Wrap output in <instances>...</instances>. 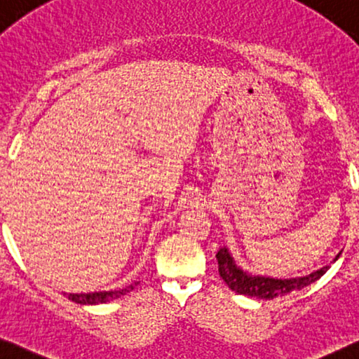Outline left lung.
<instances>
[{"instance_id":"obj_1","label":"left lung","mask_w":359,"mask_h":359,"mask_svg":"<svg viewBox=\"0 0 359 359\" xmlns=\"http://www.w3.org/2000/svg\"><path fill=\"white\" fill-rule=\"evenodd\" d=\"M340 251L332 262L340 257ZM219 264V275L222 280L226 283L231 291L238 294L249 295V297H257L264 300H271L276 297H284V295L300 291L306 286H310L315 281L320 280V278L326 273L331 265L321 266L320 270L311 271L310 275L299 276V278H289V280H278V278H270V276H260V275H251V273L244 271L241 266L236 265L235 259L231 257V254L225 246L219 249V252L215 254Z\"/></svg>"}]
</instances>
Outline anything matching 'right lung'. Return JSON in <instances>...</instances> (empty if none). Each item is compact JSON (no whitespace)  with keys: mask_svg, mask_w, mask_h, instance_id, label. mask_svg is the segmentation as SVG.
I'll return each mask as SVG.
<instances>
[{"mask_svg":"<svg viewBox=\"0 0 359 359\" xmlns=\"http://www.w3.org/2000/svg\"><path fill=\"white\" fill-rule=\"evenodd\" d=\"M139 283L129 284V286L123 287V289H115V291H102V292H88V294H65V297H68V300L75 304H81V305H97V304H107L111 302V300H116L123 295L129 294L133 289L137 286Z\"/></svg>","mask_w":359,"mask_h":359,"instance_id":"1","label":"right lung"}]
</instances>
